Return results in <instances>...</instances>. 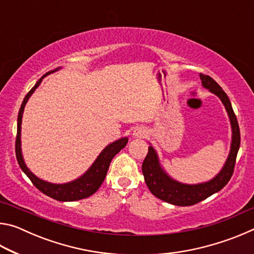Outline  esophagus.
I'll list each match as a JSON object with an SVG mask.
<instances>
[{
  "label": "esophagus",
  "mask_w": 254,
  "mask_h": 254,
  "mask_svg": "<svg viewBox=\"0 0 254 254\" xmlns=\"http://www.w3.org/2000/svg\"><path fill=\"white\" fill-rule=\"evenodd\" d=\"M145 135H147V131H145L144 127H136L133 131V136L134 137H144Z\"/></svg>",
  "instance_id": "obj_1"
}]
</instances>
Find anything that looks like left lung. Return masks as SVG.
<instances>
[{"instance_id": "obj_1", "label": "left lung", "mask_w": 254, "mask_h": 254, "mask_svg": "<svg viewBox=\"0 0 254 254\" xmlns=\"http://www.w3.org/2000/svg\"><path fill=\"white\" fill-rule=\"evenodd\" d=\"M199 77L203 87L220 98L227 112L232 128L231 148L224 166L214 178L205 183L189 185L171 178L160 165L157 151L152 145H150L147 157L142 163V174L144 176L145 184L157 198L177 206H190L197 204L212 196L215 192L220 191L229 183L233 175L235 159L240 148V128L234 111L232 109L230 98L212 77L203 74H199Z\"/></svg>"}]
</instances>
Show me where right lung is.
Wrapping results in <instances>:
<instances>
[{
    "label": "right lung",
    "mask_w": 254,
    "mask_h": 254,
    "mask_svg": "<svg viewBox=\"0 0 254 254\" xmlns=\"http://www.w3.org/2000/svg\"><path fill=\"white\" fill-rule=\"evenodd\" d=\"M62 67L56 68L55 70H51L47 72L41 78L37 81L36 85L33 86L27 95H25L24 100L21 104L19 115H18V132H16V141H15V154L16 160L19 162L20 168L22 169L23 173L28 176L29 179L31 180L32 184L36 186L40 191L44 192L45 195L51 197L56 200L59 201H75L79 199H84L86 197H89L93 195L94 192L97 191V189L101 187L102 183L104 182L106 177L107 170H109L110 163L112 159L117 153H119L121 150L126 147L127 143V137H121L114 142L110 143L109 145L102 150V152L98 154L96 160L93 162V165L85 171V173L80 176V177L76 178L75 180H71L69 183L65 184H53L46 180H42L39 177H37L31 170H30L27 165H25L24 159L22 156V150H21V124H22V117L24 106L29 101L30 96L32 95L33 92L38 88V86L41 84L42 79L45 78L47 75L51 74L59 70Z\"/></svg>",
    "instance_id": "right-lung-1"
}]
</instances>
